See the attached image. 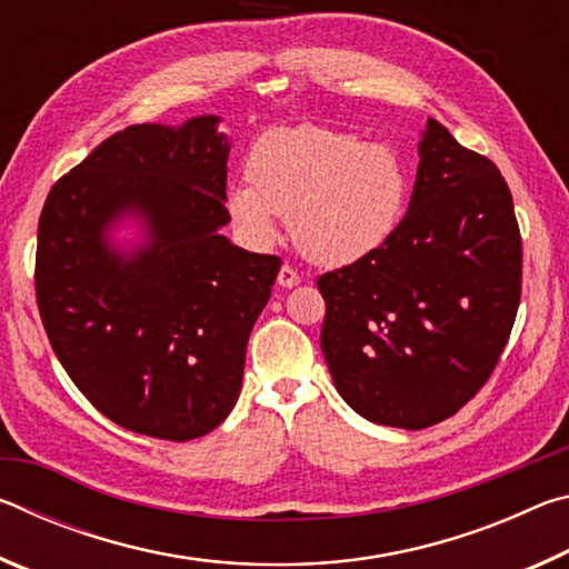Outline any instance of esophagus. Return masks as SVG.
I'll use <instances>...</instances> for the list:
<instances>
[{"instance_id":"34e87169","label":"esophagus","mask_w":569,"mask_h":569,"mask_svg":"<svg viewBox=\"0 0 569 569\" xmlns=\"http://www.w3.org/2000/svg\"><path fill=\"white\" fill-rule=\"evenodd\" d=\"M301 283V276H298V271L293 266H283L281 271H278V286H283V288H293V286H298Z\"/></svg>"}]
</instances>
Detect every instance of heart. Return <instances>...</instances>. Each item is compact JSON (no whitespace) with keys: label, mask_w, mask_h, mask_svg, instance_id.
<instances>
[{"label":"heart","mask_w":569,"mask_h":569,"mask_svg":"<svg viewBox=\"0 0 569 569\" xmlns=\"http://www.w3.org/2000/svg\"><path fill=\"white\" fill-rule=\"evenodd\" d=\"M246 182L228 188V210L250 246L278 238V216L308 261L339 268L387 243L407 203V172L381 142L298 124L253 142Z\"/></svg>","instance_id":"obj_1"}]
</instances>
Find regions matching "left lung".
<instances>
[{
  "label": "left lung",
  "instance_id": "left-lung-1",
  "mask_svg": "<svg viewBox=\"0 0 569 569\" xmlns=\"http://www.w3.org/2000/svg\"><path fill=\"white\" fill-rule=\"evenodd\" d=\"M419 158L387 243L319 278L336 389L363 419L411 431L485 387L522 293V236L499 168L431 118Z\"/></svg>",
  "mask_w": 569,
  "mask_h": 569
}]
</instances>
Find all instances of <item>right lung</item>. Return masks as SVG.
I'll use <instances>...</instances> for the list:
<instances>
[{"instance_id":"add662e5","label":"right lung","mask_w":569,"mask_h":569,"mask_svg":"<svg viewBox=\"0 0 569 569\" xmlns=\"http://www.w3.org/2000/svg\"><path fill=\"white\" fill-rule=\"evenodd\" d=\"M218 120L114 132L54 182L40 216L47 339L92 407L134 435L190 441L228 417L281 271L278 256L220 236L230 142ZM122 214L147 226L130 257L107 240Z\"/></svg>"}]
</instances>
